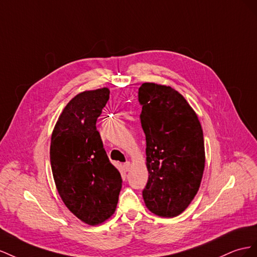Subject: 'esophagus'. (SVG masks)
Listing matches in <instances>:
<instances>
[{
    "mask_svg": "<svg viewBox=\"0 0 257 257\" xmlns=\"http://www.w3.org/2000/svg\"><path fill=\"white\" fill-rule=\"evenodd\" d=\"M130 163H129V161H126V163H124L123 164V169L124 170H126V171H129V169H130Z\"/></svg>",
    "mask_w": 257,
    "mask_h": 257,
    "instance_id": "1",
    "label": "esophagus"
}]
</instances>
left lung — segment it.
I'll return each mask as SVG.
<instances>
[{
	"instance_id": "1",
	"label": "left lung",
	"mask_w": 257,
	"mask_h": 257,
	"mask_svg": "<svg viewBox=\"0 0 257 257\" xmlns=\"http://www.w3.org/2000/svg\"><path fill=\"white\" fill-rule=\"evenodd\" d=\"M139 102L149 171L142 193L145 206L161 217L178 216L200 187L206 163L200 121L170 86L142 84Z\"/></svg>"
}]
</instances>
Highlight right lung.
Segmentation results:
<instances>
[{"label": "right lung", "instance_id": "obj_1", "mask_svg": "<svg viewBox=\"0 0 257 257\" xmlns=\"http://www.w3.org/2000/svg\"><path fill=\"white\" fill-rule=\"evenodd\" d=\"M109 98L106 87L80 92L65 105L51 135L50 165L67 208L88 225H99L116 210L119 171L109 163L96 122Z\"/></svg>", "mask_w": 257, "mask_h": 257}]
</instances>
